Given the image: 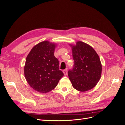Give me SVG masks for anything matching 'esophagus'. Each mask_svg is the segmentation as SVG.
<instances>
[{"label":"esophagus","instance_id":"34e87169","mask_svg":"<svg viewBox=\"0 0 125 125\" xmlns=\"http://www.w3.org/2000/svg\"><path fill=\"white\" fill-rule=\"evenodd\" d=\"M63 73L64 74V75H67V73H68V71H67V69H65L63 70Z\"/></svg>","mask_w":125,"mask_h":125}]
</instances>
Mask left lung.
I'll return each instance as SVG.
<instances>
[{"instance_id": "1", "label": "left lung", "mask_w": 125, "mask_h": 125, "mask_svg": "<svg viewBox=\"0 0 125 125\" xmlns=\"http://www.w3.org/2000/svg\"><path fill=\"white\" fill-rule=\"evenodd\" d=\"M74 60L73 68L68 71V76L73 88L81 92L93 88L99 81L102 64L94 49L84 42H77L70 45Z\"/></svg>"}]
</instances>
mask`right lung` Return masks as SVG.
<instances>
[{"label": "right lung", "mask_w": 125, "mask_h": 125, "mask_svg": "<svg viewBox=\"0 0 125 125\" xmlns=\"http://www.w3.org/2000/svg\"><path fill=\"white\" fill-rule=\"evenodd\" d=\"M56 44L43 41L34 46L26 57L24 75L30 86L46 93L53 90L63 76L54 56Z\"/></svg>", "instance_id": "add662e5"}]
</instances>
